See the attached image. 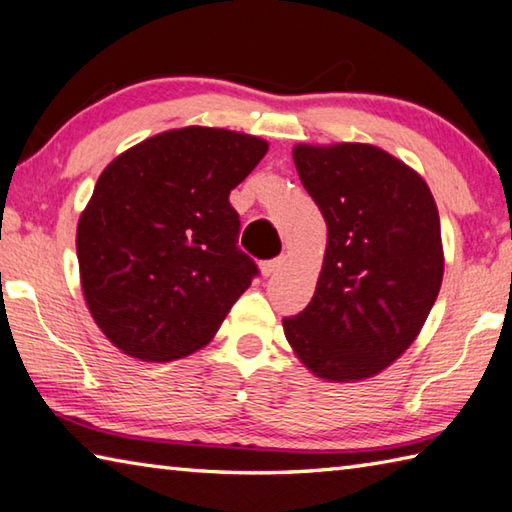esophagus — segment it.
Returning <instances> with one entry per match:
<instances>
[{"label":"esophagus","mask_w":512,"mask_h":512,"mask_svg":"<svg viewBox=\"0 0 512 512\" xmlns=\"http://www.w3.org/2000/svg\"><path fill=\"white\" fill-rule=\"evenodd\" d=\"M282 264H284V259L282 257H275V259H266V262L259 264V268H262V275L268 277V275H273Z\"/></svg>","instance_id":"esophagus-1"}]
</instances>
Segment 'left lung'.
Returning a JSON list of instances; mask_svg holds the SVG:
<instances>
[{
	"mask_svg": "<svg viewBox=\"0 0 512 512\" xmlns=\"http://www.w3.org/2000/svg\"><path fill=\"white\" fill-rule=\"evenodd\" d=\"M293 161L327 221V253L309 306L282 320L286 340L315 376H376L412 345L439 295L434 197L374 145H295Z\"/></svg>",
	"mask_w": 512,
	"mask_h": 512,
	"instance_id": "obj_1",
	"label": "left lung"
}]
</instances>
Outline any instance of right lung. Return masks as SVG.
I'll return each mask as SVG.
<instances>
[{
    "instance_id": "1",
    "label": "right lung",
    "mask_w": 512,
    "mask_h": 512,
    "mask_svg": "<svg viewBox=\"0 0 512 512\" xmlns=\"http://www.w3.org/2000/svg\"><path fill=\"white\" fill-rule=\"evenodd\" d=\"M268 143L215 127L156 134L111 161L78 221L82 293L127 356L167 362L208 345L259 275L239 250L230 190Z\"/></svg>"
}]
</instances>
